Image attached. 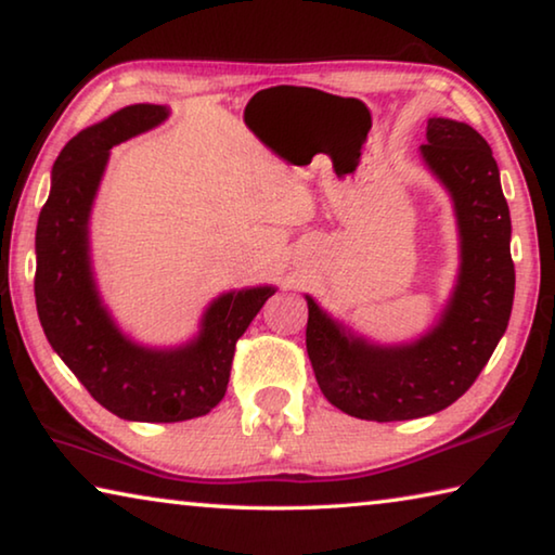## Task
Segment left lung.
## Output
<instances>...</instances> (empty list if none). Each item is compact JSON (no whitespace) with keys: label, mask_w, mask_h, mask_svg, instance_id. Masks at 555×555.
<instances>
[{"label":"left lung","mask_w":555,"mask_h":555,"mask_svg":"<svg viewBox=\"0 0 555 555\" xmlns=\"http://www.w3.org/2000/svg\"><path fill=\"white\" fill-rule=\"evenodd\" d=\"M421 146L453 195L463 267L440 323L406 347L347 335L308 298L306 350L325 399L354 418L409 421L443 411L480 377L514 304L509 205L490 144L455 119L434 117Z\"/></svg>","instance_id":"obj_1"}]
</instances>
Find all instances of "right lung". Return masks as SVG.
<instances>
[{
    "instance_id": "add662e5",
    "label": "right lung",
    "mask_w": 555,
    "mask_h": 555,
    "mask_svg": "<svg viewBox=\"0 0 555 555\" xmlns=\"http://www.w3.org/2000/svg\"><path fill=\"white\" fill-rule=\"evenodd\" d=\"M168 109L131 105L82 129L53 164L51 195L36 228L34 294L43 333L90 397L127 421L176 424L205 416L228 391L237 340L274 294L269 286L224 294L208 308L195 343L144 350L112 325L88 261V215L109 149L156 127Z\"/></svg>"
}]
</instances>
